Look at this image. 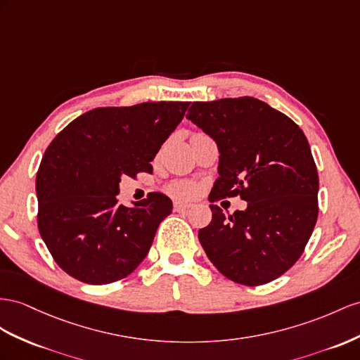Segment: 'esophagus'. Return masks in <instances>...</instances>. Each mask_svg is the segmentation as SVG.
<instances>
[{"label": "esophagus", "instance_id": "esophagus-1", "mask_svg": "<svg viewBox=\"0 0 360 360\" xmlns=\"http://www.w3.org/2000/svg\"><path fill=\"white\" fill-rule=\"evenodd\" d=\"M173 208H174V211H178V213H182V211H187L190 208V205L184 204V202H174Z\"/></svg>", "mask_w": 360, "mask_h": 360}]
</instances>
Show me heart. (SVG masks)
Returning <instances> with one entry per match:
<instances>
[{
  "label": "heart",
  "instance_id": "obj_1",
  "mask_svg": "<svg viewBox=\"0 0 360 360\" xmlns=\"http://www.w3.org/2000/svg\"><path fill=\"white\" fill-rule=\"evenodd\" d=\"M167 193L178 199H190L195 196L196 186L188 181H174L167 187Z\"/></svg>",
  "mask_w": 360,
  "mask_h": 360
}]
</instances>
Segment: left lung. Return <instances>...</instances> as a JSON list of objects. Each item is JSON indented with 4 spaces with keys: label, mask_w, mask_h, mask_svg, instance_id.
<instances>
[{
    "label": "left lung",
    "mask_w": 360,
    "mask_h": 360,
    "mask_svg": "<svg viewBox=\"0 0 360 360\" xmlns=\"http://www.w3.org/2000/svg\"><path fill=\"white\" fill-rule=\"evenodd\" d=\"M187 118L217 143L219 178L210 202L236 198L245 211L213 219L199 242L220 274L262 285L298 262L318 219L319 178L306 135L280 110L254 97L195 101Z\"/></svg>",
    "instance_id": "obj_1"
}]
</instances>
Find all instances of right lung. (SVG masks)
Masks as SVG:
<instances>
[{"mask_svg": "<svg viewBox=\"0 0 360 360\" xmlns=\"http://www.w3.org/2000/svg\"><path fill=\"white\" fill-rule=\"evenodd\" d=\"M190 101L96 108L60 131L36 174L38 228L51 257L72 278L109 284L149 252L172 200L150 193L134 208L117 204L120 181L152 172L155 155Z\"/></svg>", "mask_w": 360, "mask_h": 360, "instance_id": "add662e5", "label": "right lung"}]
</instances>
